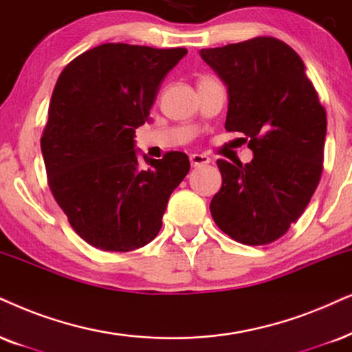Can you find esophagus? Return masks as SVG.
<instances>
[{"mask_svg":"<svg viewBox=\"0 0 352 352\" xmlns=\"http://www.w3.org/2000/svg\"><path fill=\"white\" fill-rule=\"evenodd\" d=\"M190 162H191V167H201L211 162V159H209L206 154H191Z\"/></svg>","mask_w":352,"mask_h":352,"instance_id":"1","label":"esophagus"}]
</instances>
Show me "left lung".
<instances>
[{
	"label": "left lung",
	"mask_w": 352,
	"mask_h": 352,
	"mask_svg": "<svg viewBox=\"0 0 352 352\" xmlns=\"http://www.w3.org/2000/svg\"><path fill=\"white\" fill-rule=\"evenodd\" d=\"M201 58L228 86L226 130L243 133L253 151L248 164L217 159L212 219L235 242L266 245L299 219L322 179L327 112L283 40L261 35L203 48Z\"/></svg>",
	"instance_id": "left-lung-1"
}]
</instances>
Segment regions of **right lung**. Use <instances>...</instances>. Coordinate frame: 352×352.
Returning a JSON list of instances; mask_svg holds the SVG:
<instances>
[{"instance_id": "right-lung-1", "label": "right lung", "mask_w": 352, "mask_h": 352, "mask_svg": "<svg viewBox=\"0 0 352 352\" xmlns=\"http://www.w3.org/2000/svg\"><path fill=\"white\" fill-rule=\"evenodd\" d=\"M185 55L186 48L104 43L61 71L40 148L53 198L89 245L130 252L161 230L168 198L190 170L188 155L168 151L141 166L133 136Z\"/></svg>"}]
</instances>
